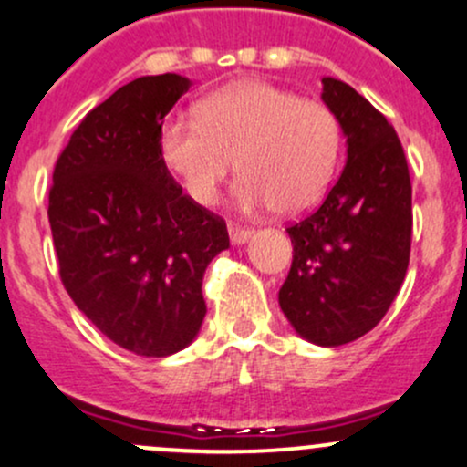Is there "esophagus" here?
<instances>
[{"instance_id":"1","label":"esophagus","mask_w":467,"mask_h":467,"mask_svg":"<svg viewBox=\"0 0 467 467\" xmlns=\"http://www.w3.org/2000/svg\"><path fill=\"white\" fill-rule=\"evenodd\" d=\"M252 229L240 227V224H229V238H232L234 244H243L252 238Z\"/></svg>"}]
</instances>
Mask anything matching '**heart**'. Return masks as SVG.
<instances>
[{
  "label": "heart",
  "mask_w": 467,
  "mask_h": 467,
  "mask_svg": "<svg viewBox=\"0 0 467 467\" xmlns=\"http://www.w3.org/2000/svg\"><path fill=\"white\" fill-rule=\"evenodd\" d=\"M340 122L327 104L267 82H238L202 99L198 119L173 118L160 153L198 204H212L238 169L235 200L244 212L278 215L312 209L332 184Z\"/></svg>",
  "instance_id": "1"
}]
</instances>
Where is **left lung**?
Segmentation results:
<instances>
[{
	"label": "left lung",
	"mask_w": 467,
	"mask_h": 467,
	"mask_svg": "<svg viewBox=\"0 0 467 467\" xmlns=\"http://www.w3.org/2000/svg\"><path fill=\"white\" fill-rule=\"evenodd\" d=\"M323 102L348 138V162L320 207L287 227L294 260L278 303L303 338L338 348L374 329L403 285L412 184L383 113L334 78H323Z\"/></svg>",
	"instance_id": "1"
}]
</instances>
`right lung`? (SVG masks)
<instances>
[{"instance_id":"1","label":"right lung","mask_w":467,"mask_h":467,"mask_svg":"<svg viewBox=\"0 0 467 467\" xmlns=\"http://www.w3.org/2000/svg\"><path fill=\"white\" fill-rule=\"evenodd\" d=\"M182 75L124 84L87 113L59 153L48 223L59 278L115 345L169 356L198 336L204 269L229 247L227 224L182 193L160 153Z\"/></svg>"}]
</instances>
